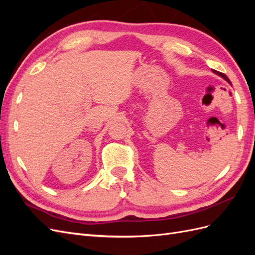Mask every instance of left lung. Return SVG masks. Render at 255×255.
Returning <instances> with one entry per match:
<instances>
[{
  "instance_id": "1",
  "label": "left lung",
  "mask_w": 255,
  "mask_h": 255,
  "mask_svg": "<svg viewBox=\"0 0 255 255\" xmlns=\"http://www.w3.org/2000/svg\"><path fill=\"white\" fill-rule=\"evenodd\" d=\"M213 72H214L215 74H217V75L221 76V78H222L223 80H226V81H227L229 84H231V82H230L229 78H228V76H227L225 73H221V72H219V71H216V70H214V69H213Z\"/></svg>"
}]
</instances>
